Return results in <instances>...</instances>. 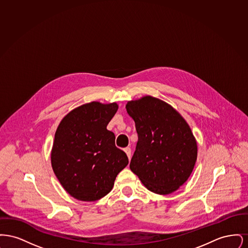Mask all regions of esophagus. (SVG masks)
Returning a JSON list of instances; mask_svg holds the SVG:
<instances>
[{
  "label": "esophagus",
  "instance_id": "obj_1",
  "mask_svg": "<svg viewBox=\"0 0 248 248\" xmlns=\"http://www.w3.org/2000/svg\"><path fill=\"white\" fill-rule=\"evenodd\" d=\"M124 151V153L126 154L128 159L130 160V158H131V149H130V148H125Z\"/></svg>",
  "mask_w": 248,
  "mask_h": 248
}]
</instances>
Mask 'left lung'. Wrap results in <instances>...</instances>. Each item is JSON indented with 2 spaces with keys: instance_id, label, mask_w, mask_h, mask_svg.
<instances>
[{
  "instance_id": "obj_1",
  "label": "left lung",
  "mask_w": 248,
  "mask_h": 248,
  "mask_svg": "<svg viewBox=\"0 0 248 248\" xmlns=\"http://www.w3.org/2000/svg\"><path fill=\"white\" fill-rule=\"evenodd\" d=\"M139 140L130 169L157 194H170L189 178L197 159V143L189 124L165 101L151 95L127 102Z\"/></svg>"
}]
</instances>
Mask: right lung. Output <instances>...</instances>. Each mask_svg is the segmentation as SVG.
Segmentation results:
<instances>
[{"instance_id": "1", "label": "right lung", "mask_w": 248, "mask_h": 248, "mask_svg": "<svg viewBox=\"0 0 248 248\" xmlns=\"http://www.w3.org/2000/svg\"><path fill=\"white\" fill-rule=\"evenodd\" d=\"M118 109L116 103L93 101L72 109L59 124L51 152V164L64 189L75 199L99 200L113 187L128 165L115 146L107 125Z\"/></svg>"}]
</instances>
